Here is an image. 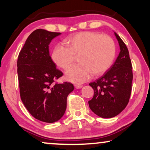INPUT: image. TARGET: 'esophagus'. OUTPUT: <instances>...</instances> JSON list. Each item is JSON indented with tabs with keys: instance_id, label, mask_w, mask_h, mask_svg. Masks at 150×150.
Listing matches in <instances>:
<instances>
[{
	"instance_id": "34e87169",
	"label": "esophagus",
	"mask_w": 150,
	"mask_h": 150,
	"mask_svg": "<svg viewBox=\"0 0 150 150\" xmlns=\"http://www.w3.org/2000/svg\"><path fill=\"white\" fill-rule=\"evenodd\" d=\"M74 87L76 89H81V88L83 87V85H75Z\"/></svg>"
}]
</instances>
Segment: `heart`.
<instances>
[{"label":"heart","instance_id":"1","mask_svg":"<svg viewBox=\"0 0 150 150\" xmlns=\"http://www.w3.org/2000/svg\"><path fill=\"white\" fill-rule=\"evenodd\" d=\"M67 48L57 45L53 50L52 59L61 68L66 69L79 56V65L65 72L68 81L80 84L91 77L99 76L109 69L115 57V45L111 38L95 32H81L65 40Z\"/></svg>","mask_w":150,"mask_h":150}]
</instances>
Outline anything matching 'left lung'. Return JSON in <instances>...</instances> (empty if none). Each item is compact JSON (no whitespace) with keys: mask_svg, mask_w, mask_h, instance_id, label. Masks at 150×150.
Wrapping results in <instances>:
<instances>
[{"mask_svg":"<svg viewBox=\"0 0 150 150\" xmlns=\"http://www.w3.org/2000/svg\"><path fill=\"white\" fill-rule=\"evenodd\" d=\"M120 52L112 66L89 85L94 90L89 102L90 109L102 118H111L126 108L130 99L133 79L132 63L128 48L120 37L114 33Z\"/></svg>","mask_w":150,"mask_h":150,"instance_id":"1","label":"left lung"}]
</instances>
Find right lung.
<instances>
[{
  "mask_svg": "<svg viewBox=\"0 0 150 150\" xmlns=\"http://www.w3.org/2000/svg\"><path fill=\"white\" fill-rule=\"evenodd\" d=\"M61 33L34 30L18 55L17 67L20 98L28 111L46 123L59 121L67 107V98L73 91L70 83L53 84L63 76L49 53V44Z\"/></svg>",
  "mask_w": 150,
  "mask_h": 150,
  "instance_id": "1",
  "label": "right lung"
}]
</instances>
